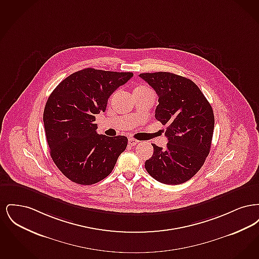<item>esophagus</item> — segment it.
Returning <instances> with one entry per match:
<instances>
[{
	"label": "esophagus",
	"instance_id": "esophagus-1",
	"mask_svg": "<svg viewBox=\"0 0 259 259\" xmlns=\"http://www.w3.org/2000/svg\"><path fill=\"white\" fill-rule=\"evenodd\" d=\"M128 144H129L130 146H136L137 144H139V141L136 140V139H133V138H129Z\"/></svg>",
	"mask_w": 259,
	"mask_h": 259
}]
</instances>
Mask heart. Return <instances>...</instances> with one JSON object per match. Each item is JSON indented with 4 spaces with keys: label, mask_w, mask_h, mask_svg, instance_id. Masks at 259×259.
<instances>
[{
    "label": "heart",
    "mask_w": 259,
    "mask_h": 259,
    "mask_svg": "<svg viewBox=\"0 0 259 259\" xmlns=\"http://www.w3.org/2000/svg\"><path fill=\"white\" fill-rule=\"evenodd\" d=\"M146 90H150V89L146 87H139L135 89V91H146Z\"/></svg>",
    "instance_id": "obj_1"
}]
</instances>
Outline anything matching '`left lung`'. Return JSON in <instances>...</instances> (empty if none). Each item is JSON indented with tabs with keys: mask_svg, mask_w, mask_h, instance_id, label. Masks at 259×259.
Masks as SVG:
<instances>
[{
	"mask_svg": "<svg viewBox=\"0 0 259 259\" xmlns=\"http://www.w3.org/2000/svg\"><path fill=\"white\" fill-rule=\"evenodd\" d=\"M158 95L155 118L166 125L165 148L154 144L146 161L148 174L165 185H181L201 169L214 127L213 111L200 88L189 78L168 72L140 74Z\"/></svg>",
	"mask_w": 259,
	"mask_h": 259,
	"instance_id": "1",
	"label": "left lung"
}]
</instances>
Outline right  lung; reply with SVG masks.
I'll use <instances>...</instances> for the list:
<instances>
[{"label": "right lung", "mask_w": 259, "mask_h": 259, "mask_svg": "<svg viewBox=\"0 0 259 259\" xmlns=\"http://www.w3.org/2000/svg\"><path fill=\"white\" fill-rule=\"evenodd\" d=\"M132 76L87 68L62 80L48 99L44 124L50 156L75 184L94 185L107 178L127 147L125 136L99 135L94 121L111 94Z\"/></svg>", "instance_id": "add662e5"}]
</instances>
